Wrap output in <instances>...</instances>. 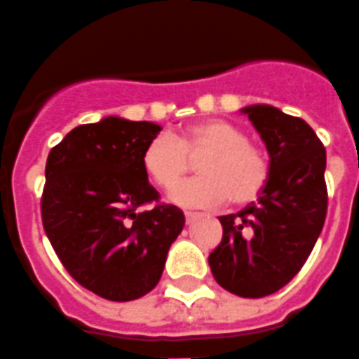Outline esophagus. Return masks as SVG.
<instances>
[{
	"label": "esophagus",
	"mask_w": 359,
	"mask_h": 359,
	"mask_svg": "<svg viewBox=\"0 0 359 359\" xmlns=\"http://www.w3.org/2000/svg\"><path fill=\"white\" fill-rule=\"evenodd\" d=\"M184 217H187V223L190 225V223H194L196 219L200 217V213L198 211H184Z\"/></svg>",
	"instance_id": "esophagus-1"
}]
</instances>
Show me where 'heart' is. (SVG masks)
<instances>
[{
    "mask_svg": "<svg viewBox=\"0 0 359 359\" xmlns=\"http://www.w3.org/2000/svg\"><path fill=\"white\" fill-rule=\"evenodd\" d=\"M200 177L182 182L171 200L187 208H217L229 198L238 205L262 194L269 180V159L246 140V134L225 118H208L187 126L177 136L159 134L142 151V167L159 188L169 190L198 157Z\"/></svg>",
    "mask_w": 359,
    "mask_h": 359,
    "instance_id": "b5f03b06",
    "label": "heart"
}]
</instances>
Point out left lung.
I'll list each match as a JSON object with an SVG mask.
<instances>
[{
    "label": "left lung",
    "mask_w": 359,
    "mask_h": 359,
    "mask_svg": "<svg viewBox=\"0 0 359 359\" xmlns=\"http://www.w3.org/2000/svg\"><path fill=\"white\" fill-rule=\"evenodd\" d=\"M241 111L265 142L269 180L257 202L219 217L223 241L210 254V267L229 292L264 298L292 280L321 234L327 154L304 118L265 103Z\"/></svg>",
    "instance_id": "8db88e82"
}]
</instances>
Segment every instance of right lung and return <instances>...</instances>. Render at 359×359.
<instances>
[{
    "label": "right lung",
    "mask_w": 359,
    "mask_h": 359,
    "mask_svg": "<svg viewBox=\"0 0 359 359\" xmlns=\"http://www.w3.org/2000/svg\"><path fill=\"white\" fill-rule=\"evenodd\" d=\"M161 126L105 117L73 128L46 163L42 223L71 277L111 302L154 290L184 226L177 205L157 202L142 151Z\"/></svg>",
    "instance_id": "1"
}]
</instances>
